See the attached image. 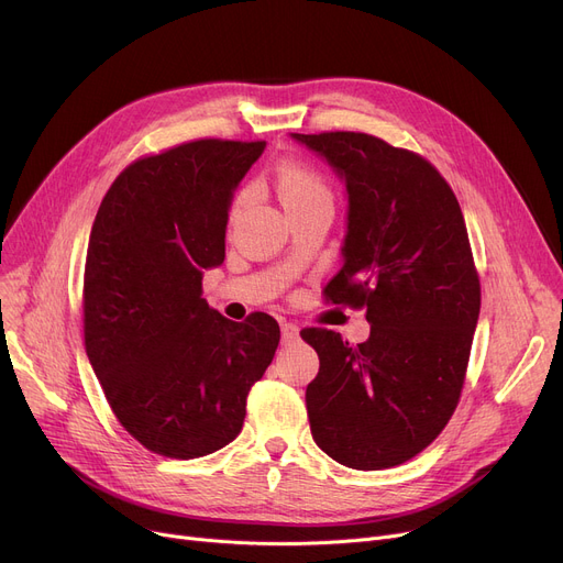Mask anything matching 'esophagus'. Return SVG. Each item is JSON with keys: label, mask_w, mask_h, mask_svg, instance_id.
Segmentation results:
<instances>
[{"label": "esophagus", "mask_w": 563, "mask_h": 563, "mask_svg": "<svg viewBox=\"0 0 563 563\" xmlns=\"http://www.w3.org/2000/svg\"><path fill=\"white\" fill-rule=\"evenodd\" d=\"M280 338H283V344H294L299 340V327L297 323H291V321H285L283 327H280Z\"/></svg>", "instance_id": "34e87169"}]
</instances>
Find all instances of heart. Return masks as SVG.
Segmentation results:
<instances>
[{
	"mask_svg": "<svg viewBox=\"0 0 563 563\" xmlns=\"http://www.w3.org/2000/svg\"><path fill=\"white\" fill-rule=\"evenodd\" d=\"M276 194L283 207L306 202L312 198H329L321 177L303 164H283L276 170Z\"/></svg>",
	"mask_w": 563,
	"mask_h": 563,
	"instance_id": "b5f03b06",
	"label": "heart"
}]
</instances>
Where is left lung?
I'll list each match as a JSON object with an SVG mask.
<instances>
[{
    "label": "left lung",
    "mask_w": 563,
    "mask_h": 563,
    "mask_svg": "<svg viewBox=\"0 0 563 563\" xmlns=\"http://www.w3.org/2000/svg\"><path fill=\"white\" fill-rule=\"evenodd\" d=\"M346 187L333 303L367 308L369 340L306 329L319 372L310 431L353 470L399 465L435 440L459 404L482 291L450 185L427 159L361 132L289 134Z\"/></svg>",
    "instance_id": "1"
}]
</instances>
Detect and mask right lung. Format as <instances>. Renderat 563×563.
Here are the masks:
<instances>
[{"label":"right lung","instance_id":"1","mask_svg":"<svg viewBox=\"0 0 563 563\" xmlns=\"http://www.w3.org/2000/svg\"><path fill=\"white\" fill-rule=\"evenodd\" d=\"M264 141L200 139L134 162L107 191L84 269V342L111 410L143 448L212 454L242 431L278 321H230L202 299L225 260L234 189Z\"/></svg>","mask_w":563,"mask_h":563}]
</instances>
